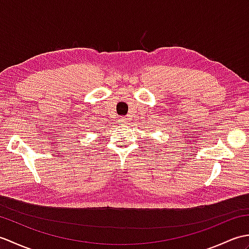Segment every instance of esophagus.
Returning <instances> with one entry per match:
<instances>
[{"label": "esophagus", "instance_id": "esophagus-1", "mask_svg": "<svg viewBox=\"0 0 249 249\" xmlns=\"http://www.w3.org/2000/svg\"><path fill=\"white\" fill-rule=\"evenodd\" d=\"M118 122L120 125H127L130 122V120H129V118H121V119H119Z\"/></svg>", "mask_w": 249, "mask_h": 249}]
</instances>
